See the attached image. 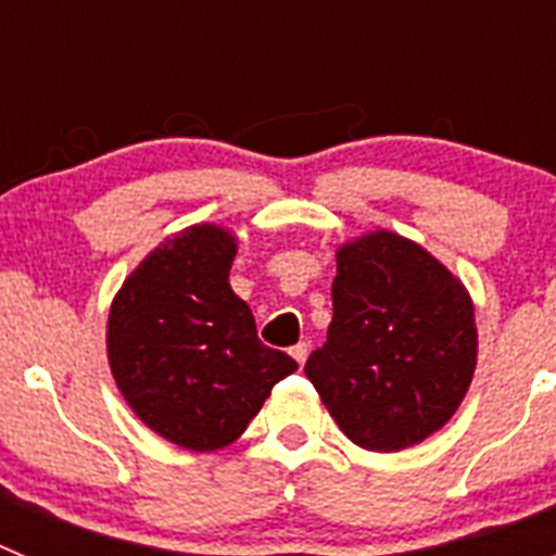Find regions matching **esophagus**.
<instances>
[{"label":"esophagus","mask_w":556,"mask_h":556,"mask_svg":"<svg viewBox=\"0 0 556 556\" xmlns=\"http://www.w3.org/2000/svg\"><path fill=\"white\" fill-rule=\"evenodd\" d=\"M289 353H292V358H294V362H298V365H301V367L306 365V358H308V345H306V342H298V345H294Z\"/></svg>","instance_id":"esophagus-1"}]
</instances>
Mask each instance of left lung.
<instances>
[{
    "label": "left lung",
    "instance_id": "1",
    "mask_svg": "<svg viewBox=\"0 0 556 556\" xmlns=\"http://www.w3.org/2000/svg\"><path fill=\"white\" fill-rule=\"evenodd\" d=\"M331 298L306 376L348 440L392 454L443 429L479 353L465 283L406 236L372 230L339 244Z\"/></svg>",
    "mask_w": 556,
    "mask_h": 556
}]
</instances>
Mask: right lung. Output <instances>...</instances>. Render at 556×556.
Here are the masks:
<instances>
[{
  "instance_id": "1",
  "label": "right lung",
  "mask_w": 556,
  "mask_h": 556,
  "mask_svg": "<svg viewBox=\"0 0 556 556\" xmlns=\"http://www.w3.org/2000/svg\"><path fill=\"white\" fill-rule=\"evenodd\" d=\"M236 233L200 223L166 236L125 278L108 314V365L136 417L186 451L242 437L298 362L255 333L230 289Z\"/></svg>"
}]
</instances>
